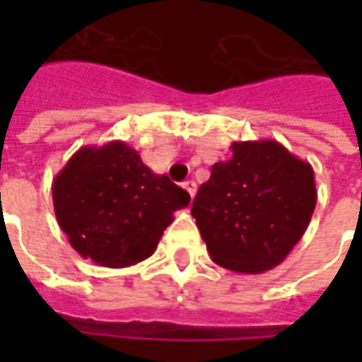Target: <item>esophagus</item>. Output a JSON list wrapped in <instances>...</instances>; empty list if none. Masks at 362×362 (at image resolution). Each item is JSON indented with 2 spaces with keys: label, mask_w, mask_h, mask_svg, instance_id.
<instances>
[{
  "label": "esophagus",
  "mask_w": 362,
  "mask_h": 362,
  "mask_svg": "<svg viewBox=\"0 0 362 362\" xmlns=\"http://www.w3.org/2000/svg\"><path fill=\"white\" fill-rule=\"evenodd\" d=\"M183 189L187 191L191 199L195 197V191H197V185H195V181H185V183H183Z\"/></svg>",
  "instance_id": "esophagus-1"
}]
</instances>
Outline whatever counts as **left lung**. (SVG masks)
I'll use <instances>...</instances> for the list:
<instances>
[{
    "label": "left lung",
    "mask_w": 362,
    "mask_h": 362,
    "mask_svg": "<svg viewBox=\"0 0 362 362\" xmlns=\"http://www.w3.org/2000/svg\"><path fill=\"white\" fill-rule=\"evenodd\" d=\"M216 163L191 207L211 259L240 274L282 264L300 242L316 207L310 163L278 141L233 143Z\"/></svg>",
    "instance_id": "8db88e82"
}]
</instances>
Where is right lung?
I'll return each instance as SVG.
<instances>
[{
    "instance_id": "obj_1",
    "label": "right lung",
    "mask_w": 362,
    "mask_h": 362,
    "mask_svg": "<svg viewBox=\"0 0 362 362\" xmlns=\"http://www.w3.org/2000/svg\"><path fill=\"white\" fill-rule=\"evenodd\" d=\"M54 211L70 245L106 268L148 257L189 193L153 173L122 141L82 146L52 183Z\"/></svg>"
}]
</instances>
